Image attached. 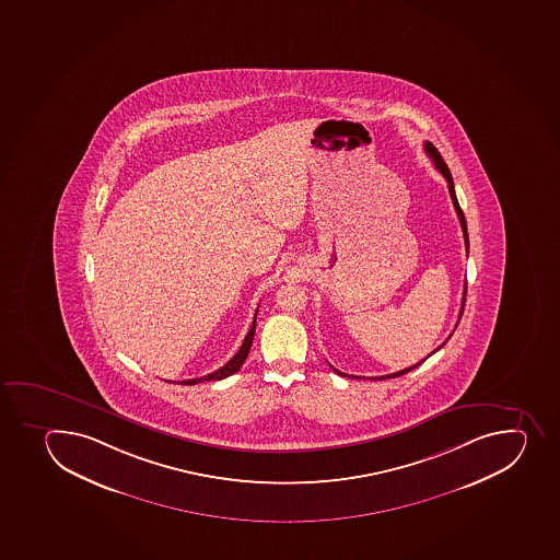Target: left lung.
Here are the masks:
<instances>
[{
    "label": "left lung",
    "mask_w": 560,
    "mask_h": 560,
    "mask_svg": "<svg viewBox=\"0 0 560 560\" xmlns=\"http://www.w3.org/2000/svg\"><path fill=\"white\" fill-rule=\"evenodd\" d=\"M424 150H427V154L430 155V160L433 161V165H435V168H438V171L441 172L442 176H444V179H446L447 182V190H450V196H452L453 207H455V210H457L458 221H460V226H463L464 243H466V252H468V226H466V218H464L463 208L458 207L457 196H455V187H453V179L452 174H450V168H447L446 163H444V160H442V155L439 154V150L435 149V147H433V144L430 143V141H427V143H424ZM464 301H466V282H464L463 306H460V314H458V320H460V317H463ZM450 337H447L446 341H450ZM446 341L442 342L441 347L435 348V350H433V352L430 353V355H433V353L439 352V350H441V348L444 347V345H446ZM430 355H428V358H430ZM427 359H422L421 362H417V364H413V366L405 368V370H400V372L389 373V375H381V377L372 378L373 381H383V378L399 377V375H405V373L411 372V370H416V368L419 366V364H422V362L427 361ZM331 370H334V372H336L337 375H341V377H347L345 373L339 372V370H336V368L331 366ZM348 377L353 378L355 377V375H348Z\"/></svg>",
    "instance_id": "8db88e82"
}]
</instances>
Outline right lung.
<instances>
[{"label": "right lung", "instance_id": "add662e5", "mask_svg": "<svg viewBox=\"0 0 560 560\" xmlns=\"http://www.w3.org/2000/svg\"><path fill=\"white\" fill-rule=\"evenodd\" d=\"M256 317L252 320L250 330L246 334L245 341L241 345L240 352L235 353L234 358L230 359L224 366L219 368L215 372L208 373V375H202L199 378H188V381H182V383L177 384H188V386H192V384L205 383V381H221V378L229 377V375H234L235 372H240V368L243 366V362L248 358V352H250L252 341H254V334H256Z\"/></svg>", "mask_w": 560, "mask_h": 560}]
</instances>
